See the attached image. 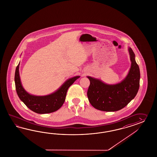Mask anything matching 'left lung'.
<instances>
[{
    "mask_svg": "<svg viewBox=\"0 0 157 157\" xmlns=\"http://www.w3.org/2000/svg\"><path fill=\"white\" fill-rule=\"evenodd\" d=\"M128 51L131 67L122 81L115 84H107L99 79L87 76L90 85L87 97L94 108L103 111L120 110L131 102L140 88V71L132 48Z\"/></svg>",
    "mask_w": 157,
    "mask_h": 157,
    "instance_id": "1",
    "label": "left lung"
}]
</instances>
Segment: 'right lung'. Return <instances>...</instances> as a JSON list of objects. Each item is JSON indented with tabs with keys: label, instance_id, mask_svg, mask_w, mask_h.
<instances>
[{
	"label": "right lung",
	"instance_id": "add662e5",
	"mask_svg": "<svg viewBox=\"0 0 157 157\" xmlns=\"http://www.w3.org/2000/svg\"><path fill=\"white\" fill-rule=\"evenodd\" d=\"M20 62L16 68L15 83L17 95L22 102L31 110L38 114H48L58 110L65 101L66 94L69 87L80 76H75L68 79L54 93L43 96H37L29 93L21 84L19 75Z\"/></svg>",
	"mask_w": 157,
	"mask_h": 157
}]
</instances>
